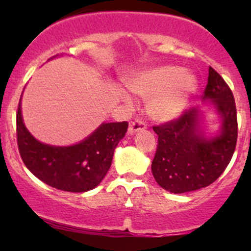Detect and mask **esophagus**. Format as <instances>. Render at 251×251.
Listing matches in <instances>:
<instances>
[{
    "label": "esophagus",
    "mask_w": 251,
    "mask_h": 251,
    "mask_svg": "<svg viewBox=\"0 0 251 251\" xmlns=\"http://www.w3.org/2000/svg\"><path fill=\"white\" fill-rule=\"evenodd\" d=\"M145 128H146V124L144 123L143 120L137 119V120H134V122L132 123L131 125H129V127H128V133H129V134L135 133V132L143 131V129H145Z\"/></svg>",
    "instance_id": "34e87169"
}]
</instances>
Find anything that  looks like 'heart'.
Returning a JSON list of instances; mask_svg holds the SVG:
<instances>
[{
  "label": "heart",
  "instance_id": "heart-1",
  "mask_svg": "<svg viewBox=\"0 0 251 251\" xmlns=\"http://www.w3.org/2000/svg\"><path fill=\"white\" fill-rule=\"evenodd\" d=\"M126 87L135 96L148 99L149 116L158 122L177 118L188 105L197 87L196 77L176 66H159L134 74L126 80ZM125 102L129 97L119 92Z\"/></svg>",
  "mask_w": 251,
  "mask_h": 251
}]
</instances>
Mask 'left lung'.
Here are the masks:
<instances>
[{
	"mask_svg": "<svg viewBox=\"0 0 251 251\" xmlns=\"http://www.w3.org/2000/svg\"><path fill=\"white\" fill-rule=\"evenodd\" d=\"M222 118L221 132L206 138L201 129L198 108L185 109L177 119L153 126L158 145L151 170L155 181L174 194L209 186L223 174L237 143V112L227 83L212 67L204 89Z\"/></svg>",
	"mask_w": 251,
	"mask_h": 251,
	"instance_id": "obj_1",
	"label": "left lung"
}]
</instances>
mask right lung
Masks as SVG:
<instances>
[{
  "label": "right lung",
  "instance_id": "right-lung-1",
  "mask_svg": "<svg viewBox=\"0 0 251 251\" xmlns=\"http://www.w3.org/2000/svg\"><path fill=\"white\" fill-rule=\"evenodd\" d=\"M127 127V122L103 123L81 143L51 146L40 143L25 128L21 100L16 113L17 146L25 165L47 185L68 192H85L99 185Z\"/></svg>",
  "mask_w": 251,
  "mask_h": 251
}]
</instances>
